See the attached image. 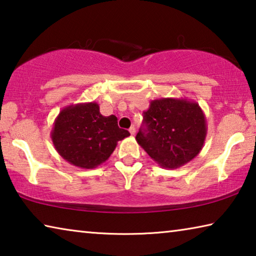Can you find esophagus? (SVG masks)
<instances>
[{
  "label": "esophagus",
  "mask_w": 256,
  "mask_h": 256,
  "mask_svg": "<svg viewBox=\"0 0 256 256\" xmlns=\"http://www.w3.org/2000/svg\"><path fill=\"white\" fill-rule=\"evenodd\" d=\"M128 131H130V133H131V136H134V134H136V128L131 126V128H130Z\"/></svg>",
  "instance_id": "esophagus-1"
}]
</instances>
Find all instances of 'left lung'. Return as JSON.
Here are the masks:
<instances>
[{
    "label": "left lung",
    "instance_id": "1",
    "mask_svg": "<svg viewBox=\"0 0 256 256\" xmlns=\"http://www.w3.org/2000/svg\"><path fill=\"white\" fill-rule=\"evenodd\" d=\"M206 136V116L198 102L162 98L151 100L144 112L136 138L159 166L175 170L200 154Z\"/></svg>",
    "mask_w": 256,
    "mask_h": 256
}]
</instances>
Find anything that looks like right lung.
Returning a JSON list of instances; mask_svg holds the SVG:
<instances>
[{
  "mask_svg": "<svg viewBox=\"0 0 256 256\" xmlns=\"http://www.w3.org/2000/svg\"><path fill=\"white\" fill-rule=\"evenodd\" d=\"M128 136V131L118 128L115 115L102 116L94 102L64 107L50 132L60 157L84 170L105 162L118 142Z\"/></svg>",
  "mask_w": 256,
  "mask_h": 256,
  "instance_id": "1",
  "label": "right lung"
}]
</instances>
